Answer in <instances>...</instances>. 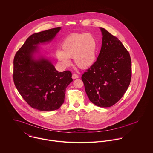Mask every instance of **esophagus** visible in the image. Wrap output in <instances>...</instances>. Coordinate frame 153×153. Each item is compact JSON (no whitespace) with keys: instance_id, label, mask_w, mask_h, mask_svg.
<instances>
[{"instance_id":"esophagus-1","label":"esophagus","mask_w":153,"mask_h":153,"mask_svg":"<svg viewBox=\"0 0 153 153\" xmlns=\"http://www.w3.org/2000/svg\"><path fill=\"white\" fill-rule=\"evenodd\" d=\"M72 79H76V78H79V76H78V75L76 74H72Z\"/></svg>"}]
</instances>
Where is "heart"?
I'll return each mask as SVG.
<instances>
[{
  "label": "heart",
  "instance_id": "obj_1",
  "mask_svg": "<svg viewBox=\"0 0 153 153\" xmlns=\"http://www.w3.org/2000/svg\"><path fill=\"white\" fill-rule=\"evenodd\" d=\"M62 51L57 50L56 55L65 66L71 65L69 58L81 68H88L95 63L97 55V43L94 36L88 33H74L63 41Z\"/></svg>",
  "mask_w": 153,
  "mask_h": 153
}]
</instances>
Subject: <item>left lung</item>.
I'll return each instance as SVG.
<instances>
[{
	"mask_svg": "<svg viewBox=\"0 0 153 153\" xmlns=\"http://www.w3.org/2000/svg\"><path fill=\"white\" fill-rule=\"evenodd\" d=\"M102 42L96 62L82 75L85 92L91 102L109 107L124 95L130 84L131 60L121 42L100 27Z\"/></svg>",
	"mask_w": 153,
	"mask_h": 153,
	"instance_id": "8db88e82",
	"label": "left lung"
}]
</instances>
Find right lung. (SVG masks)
Listing matches in <instances>:
<instances>
[{"label": "right lung", "mask_w": 153, "mask_h": 153, "mask_svg": "<svg viewBox=\"0 0 153 153\" xmlns=\"http://www.w3.org/2000/svg\"><path fill=\"white\" fill-rule=\"evenodd\" d=\"M61 27L30 35L16 53L13 78L15 87L33 108L42 111L59 109L64 102L66 88L72 82L69 71L59 72L52 63L40 55L38 45L52 41Z\"/></svg>", "instance_id": "right-lung-1"}]
</instances>
